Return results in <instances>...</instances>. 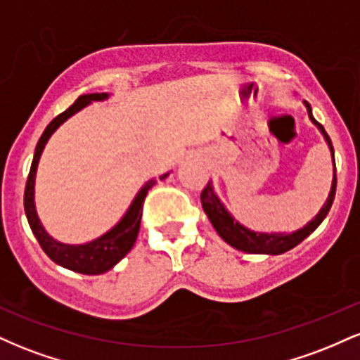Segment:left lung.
Segmentation results:
<instances>
[{
  "label": "left lung",
  "mask_w": 360,
  "mask_h": 360,
  "mask_svg": "<svg viewBox=\"0 0 360 360\" xmlns=\"http://www.w3.org/2000/svg\"><path fill=\"white\" fill-rule=\"evenodd\" d=\"M304 105H307L309 120L320 128V131L323 134L326 143H328L330 152H332L333 179H332V188H330L328 198H326L325 205L321 206L320 213H318L307 226H303V229L296 230V232L292 233H259V232H252V230L245 229V226L240 225V223L235 220L232 214L226 212L221 201L218 200L217 194H214L212 183H208L205 186L203 191H201V205H203L206 217L210 218V221H212L214 230H217L218 235H220L223 240L230 243V245L235 247L237 250L247 252V254H269V255L284 254V252L291 250L292 247H296L298 243L303 242L309 233L315 232L318 225L325 220V217L328 214L330 208H332L333 200H335V189H337V169H335V155H333L332 140H330L328 134L325 131V128L321 127L315 118H313L311 106H309L307 101H304Z\"/></svg>",
  "instance_id": "8db88e82"
}]
</instances>
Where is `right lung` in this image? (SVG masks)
<instances>
[{
  "label": "right lung",
  "instance_id": "obj_1",
  "mask_svg": "<svg viewBox=\"0 0 360 360\" xmlns=\"http://www.w3.org/2000/svg\"><path fill=\"white\" fill-rule=\"evenodd\" d=\"M108 98V93H93V94H82L77 98L76 101L69 106L68 110L62 111L60 115H57L56 118L49 123L47 128L44 130L42 137H40L39 143L35 147V155L32 160L30 172H28L27 186H25V214H27L28 225H30L32 232L39 240L40 247L45 254L51 257L53 262L59 264V266L65 267V269H71L74 272H81V274L88 276H96L103 274V272L110 271L111 267L117 266L128 252L131 250L135 240H137L139 229H140V220H142V206L146 201V196L148 189L157 183V179H150L148 183L142 186V189L137 193L135 200L131 201L130 208L127 210L125 217L120 220L110 232L101 235L96 240L84 243V245H68V243H60L44 230L42 223H40L39 217L35 212V203H34V186H35V172L37 166H39L40 155L47 143V140L51 139L53 131L59 128L62 123L65 122L69 117H72L74 113L84 108L86 105H89L91 101H101ZM167 174H162L159 177L160 181L166 179Z\"/></svg>",
  "mask_w": 360,
  "mask_h": 360
}]
</instances>
